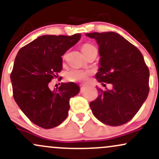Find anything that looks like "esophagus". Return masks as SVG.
Returning a JSON list of instances; mask_svg holds the SVG:
<instances>
[{"label":"esophagus","instance_id":"1","mask_svg":"<svg viewBox=\"0 0 159 159\" xmlns=\"http://www.w3.org/2000/svg\"><path fill=\"white\" fill-rule=\"evenodd\" d=\"M85 87H86V85H82V88H85Z\"/></svg>","mask_w":159,"mask_h":159}]
</instances>
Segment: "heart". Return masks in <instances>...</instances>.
<instances>
[{
    "instance_id": "b5f03b06",
    "label": "heart",
    "mask_w": 159,
    "mask_h": 159,
    "mask_svg": "<svg viewBox=\"0 0 159 159\" xmlns=\"http://www.w3.org/2000/svg\"><path fill=\"white\" fill-rule=\"evenodd\" d=\"M93 49H95L94 46H93L91 44H89V43H86V44H84L82 46L81 50L84 55V54L87 53L88 52H89ZM89 75H90V72L87 71V70H78V69H70V70L66 72L65 77H66V80L68 81L76 83V82L85 81V80H87Z\"/></svg>"
}]
</instances>
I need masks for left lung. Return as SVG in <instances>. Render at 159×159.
<instances>
[{"label":"left lung","instance_id":"left-lung-1","mask_svg":"<svg viewBox=\"0 0 159 159\" xmlns=\"http://www.w3.org/2000/svg\"><path fill=\"white\" fill-rule=\"evenodd\" d=\"M100 55L96 79L104 87L112 85L111 90L98 89V97L90 102L92 113L109 126H120L137 114L148 96L150 70L141 51L114 32L90 33Z\"/></svg>","mask_w":159,"mask_h":159}]
</instances>
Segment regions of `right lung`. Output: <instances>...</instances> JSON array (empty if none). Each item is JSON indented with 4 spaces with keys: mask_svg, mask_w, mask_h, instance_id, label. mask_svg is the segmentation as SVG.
<instances>
[{
    "mask_svg": "<svg viewBox=\"0 0 159 159\" xmlns=\"http://www.w3.org/2000/svg\"><path fill=\"white\" fill-rule=\"evenodd\" d=\"M81 34L44 35L21 48L10 74L13 98L30 121L44 129L59 126L68 116L69 100L79 93L74 83H61L56 90L50 82L62 70L65 52L77 43Z\"/></svg>",
    "mask_w": 159,
    "mask_h": 159,
    "instance_id": "add662e5",
    "label": "right lung"
}]
</instances>
